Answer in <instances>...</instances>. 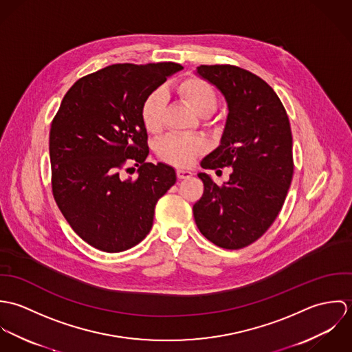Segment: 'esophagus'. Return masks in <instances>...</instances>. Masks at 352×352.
I'll return each mask as SVG.
<instances>
[{
  "label": "esophagus",
  "instance_id": "esophagus-1",
  "mask_svg": "<svg viewBox=\"0 0 352 352\" xmlns=\"http://www.w3.org/2000/svg\"><path fill=\"white\" fill-rule=\"evenodd\" d=\"M177 177L179 179H188L192 176V172L191 170H186V169H177Z\"/></svg>",
  "mask_w": 352,
  "mask_h": 352
}]
</instances>
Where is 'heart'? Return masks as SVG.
I'll return each instance as SVG.
<instances>
[{
	"instance_id": "b5f03b06",
	"label": "heart",
	"mask_w": 352,
	"mask_h": 352,
	"mask_svg": "<svg viewBox=\"0 0 352 352\" xmlns=\"http://www.w3.org/2000/svg\"><path fill=\"white\" fill-rule=\"evenodd\" d=\"M177 94L197 113L207 116L215 111L218 95L215 88L197 76L183 78L176 85ZM166 96L162 89H154L141 105V119L149 133H158L164 123ZM206 149L204 141L190 135H168L157 144V154L175 165H190L198 154Z\"/></svg>"
}]
</instances>
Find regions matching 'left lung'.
Masks as SVG:
<instances>
[{
  "instance_id": "left-lung-1",
  "label": "left lung",
  "mask_w": 352,
  "mask_h": 352,
  "mask_svg": "<svg viewBox=\"0 0 352 352\" xmlns=\"http://www.w3.org/2000/svg\"><path fill=\"white\" fill-rule=\"evenodd\" d=\"M197 74L215 85L228 102V118L204 169L232 166L229 182L215 184L199 173L204 190L194 204L201 234L225 250L260 239L278 217L292 184L293 137L278 95L260 77L232 65H201Z\"/></svg>"
}]
</instances>
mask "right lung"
Masks as SVG:
<instances>
[{"mask_svg": "<svg viewBox=\"0 0 352 352\" xmlns=\"http://www.w3.org/2000/svg\"><path fill=\"white\" fill-rule=\"evenodd\" d=\"M182 69L175 62L107 66L76 81L52 119L54 199L72 229L96 250L115 253L141 243L155 203L176 183L172 166L145 161L141 105ZM129 159L142 164L137 179L120 176Z\"/></svg>", "mask_w": 352, "mask_h": 352, "instance_id": "obj_1", "label": "right lung"}]
</instances>
